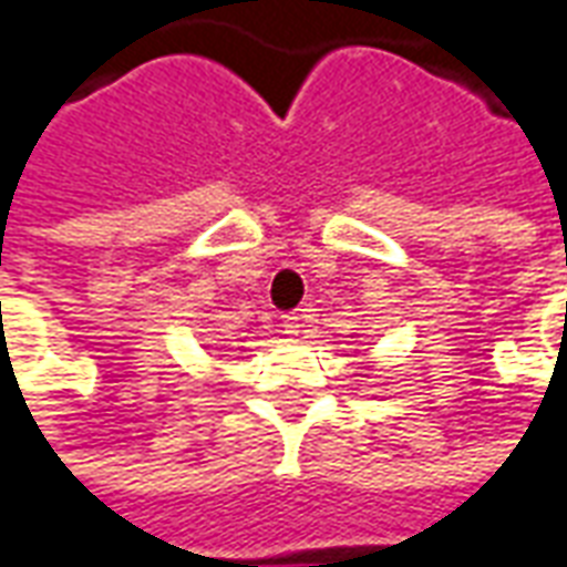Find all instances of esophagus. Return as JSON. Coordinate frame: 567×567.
<instances>
[{"instance_id":"esophagus-1","label":"esophagus","mask_w":567,"mask_h":567,"mask_svg":"<svg viewBox=\"0 0 567 567\" xmlns=\"http://www.w3.org/2000/svg\"><path fill=\"white\" fill-rule=\"evenodd\" d=\"M282 328L288 337H300L303 333V321H300L297 312H288V316H282Z\"/></svg>"}]
</instances>
